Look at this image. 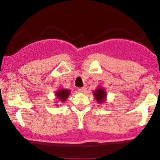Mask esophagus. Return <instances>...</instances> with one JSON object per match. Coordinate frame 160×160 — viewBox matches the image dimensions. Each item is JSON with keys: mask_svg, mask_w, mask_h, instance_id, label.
I'll return each mask as SVG.
<instances>
[{"mask_svg": "<svg viewBox=\"0 0 160 160\" xmlns=\"http://www.w3.org/2000/svg\"><path fill=\"white\" fill-rule=\"evenodd\" d=\"M78 91L80 92H85L86 91V87H81V88H79L78 89Z\"/></svg>", "mask_w": 160, "mask_h": 160, "instance_id": "34e87169", "label": "esophagus"}]
</instances>
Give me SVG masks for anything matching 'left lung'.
<instances>
[{
  "label": "left lung",
  "instance_id": "8db88e82",
  "mask_svg": "<svg viewBox=\"0 0 160 160\" xmlns=\"http://www.w3.org/2000/svg\"><path fill=\"white\" fill-rule=\"evenodd\" d=\"M93 94H94L95 98L96 99L98 103H102L105 100L106 92L102 88H99L96 91H95Z\"/></svg>",
  "mask_w": 160,
  "mask_h": 160
}]
</instances>
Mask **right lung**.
<instances>
[{
  "instance_id": "1",
  "label": "right lung",
  "mask_w": 160,
  "mask_h": 160,
  "mask_svg": "<svg viewBox=\"0 0 160 160\" xmlns=\"http://www.w3.org/2000/svg\"><path fill=\"white\" fill-rule=\"evenodd\" d=\"M69 94L70 92L68 89H61V90H58L56 93L57 98L59 99L61 102H65V100L68 98Z\"/></svg>"
}]
</instances>
